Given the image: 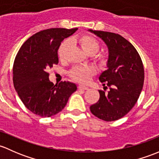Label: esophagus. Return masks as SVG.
<instances>
[{
    "label": "esophagus",
    "instance_id": "34e87169",
    "mask_svg": "<svg viewBox=\"0 0 159 159\" xmlns=\"http://www.w3.org/2000/svg\"><path fill=\"white\" fill-rule=\"evenodd\" d=\"M78 88H79V89H81V90H87V89H89V87L83 86V85H80Z\"/></svg>",
    "mask_w": 159,
    "mask_h": 159
}]
</instances>
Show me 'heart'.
I'll list each match as a JSON object with an SVG mask.
<instances>
[{
    "mask_svg": "<svg viewBox=\"0 0 159 159\" xmlns=\"http://www.w3.org/2000/svg\"><path fill=\"white\" fill-rule=\"evenodd\" d=\"M78 43L83 51L88 55H93L99 50V41L94 37L89 35H83L78 39ZM70 45L69 40H65L60 44L58 50V57L60 60H63ZM96 60L101 66H103L107 63L106 56L101 55L96 58ZM96 73V69L92 66H78L71 70L70 75L72 78L76 82L81 83H86L89 81L92 76Z\"/></svg>",
    "mask_w": 159,
    "mask_h": 159,
    "instance_id": "heart-1",
    "label": "heart"
}]
</instances>
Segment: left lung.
<instances>
[{"mask_svg":"<svg viewBox=\"0 0 159 159\" xmlns=\"http://www.w3.org/2000/svg\"><path fill=\"white\" fill-rule=\"evenodd\" d=\"M99 37L108 48L107 70L99 80L107 85V93L99 90V99L90 106L95 116L106 122L121 119L136 103L144 83V67L140 56L130 42L119 34L88 30Z\"/></svg>","mask_w":159,"mask_h":159,"instance_id":"8db88e82","label":"left lung"}]
</instances>
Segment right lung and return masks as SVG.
I'll return each instance as SVG.
<instances>
[{
  "mask_svg": "<svg viewBox=\"0 0 159 159\" xmlns=\"http://www.w3.org/2000/svg\"><path fill=\"white\" fill-rule=\"evenodd\" d=\"M78 28H50L34 34L20 47L13 67V82L20 99L34 114L41 117L56 115L65 107L75 83L54 85L48 70L59 62L58 49L65 38Z\"/></svg>",
  "mask_w": 159,
  "mask_h": 159,
  "instance_id": "add662e5",
  "label": "right lung"
}]
</instances>
